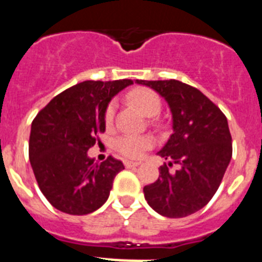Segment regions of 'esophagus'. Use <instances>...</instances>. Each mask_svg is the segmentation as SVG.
<instances>
[{
  "label": "esophagus",
  "instance_id": "obj_1",
  "mask_svg": "<svg viewBox=\"0 0 262 262\" xmlns=\"http://www.w3.org/2000/svg\"><path fill=\"white\" fill-rule=\"evenodd\" d=\"M123 164H124V166H126V168H136V166L140 165V164H139V163H134V161H128V160H126V161H123Z\"/></svg>",
  "mask_w": 262,
  "mask_h": 262
}]
</instances>
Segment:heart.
<instances>
[{"mask_svg":"<svg viewBox=\"0 0 262 262\" xmlns=\"http://www.w3.org/2000/svg\"><path fill=\"white\" fill-rule=\"evenodd\" d=\"M131 105L142 110L147 117H156L161 110V99L154 90L147 88H136L128 92L126 96ZM115 106L108 103L103 113V123L107 129L114 124ZM156 144V139L152 135H120L114 139L113 147L115 151L128 160H140L148 151H151Z\"/></svg>","mask_w":262,"mask_h":262,"instance_id":"obj_1","label":"heart"}]
</instances>
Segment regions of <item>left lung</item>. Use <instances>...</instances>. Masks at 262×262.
I'll use <instances>...</instances> for the list:
<instances>
[{
	"mask_svg": "<svg viewBox=\"0 0 262 262\" xmlns=\"http://www.w3.org/2000/svg\"><path fill=\"white\" fill-rule=\"evenodd\" d=\"M172 111L173 134L161 151L160 176L144 186V198L166 217H184L205 207L221 185L232 157L226 115L202 92L177 80L144 81ZM173 165L178 166L170 171Z\"/></svg>",
	"mask_w": 262,
	"mask_h": 262,
	"instance_id": "8db88e82",
	"label": "left lung"
}]
</instances>
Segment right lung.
Returning a JSON list of instances; mask_svg holds the SVG:
<instances>
[{
    "label": "right lung",
    "instance_id": "add662e5",
    "mask_svg": "<svg viewBox=\"0 0 262 262\" xmlns=\"http://www.w3.org/2000/svg\"><path fill=\"white\" fill-rule=\"evenodd\" d=\"M131 80L84 81L53 97L32 120L29 156L36 182L48 202L71 215H86L107 201L124 166L108 156L94 163L88 149L101 143L103 113Z\"/></svg>",
    "mask_w": 262,
    "mask_h": 262
}]
</instances>
